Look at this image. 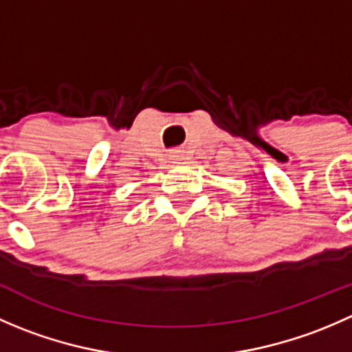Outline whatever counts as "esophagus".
<instances>
[{
  "label": "esophagus",
  "mask_w": 352,
  "mask_h": 352,
  "mask_svg": "<svg viewBox=\"0 0 352 352\" xmlns=\"http://www.w3.org/2000/svg\"><path fill=\"white\" fill-rule=\"evenodd\" d=\"M170 160H172L173 163H180L184 160V153H182V151H172V155H170Z\"/></svg>",
  "instance_id": "34e87169"
}]
</instances>
